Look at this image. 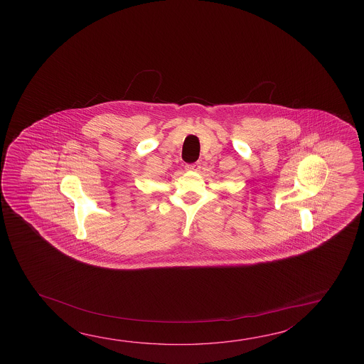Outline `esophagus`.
Listing matches in <instances>:
<instances>
[{
	"mask_svg": "<svg viewBox=\"0 0 364 364\" xmlns=\"http://www.w3.org/2000/svg\"><path fill=\"white\" fill-rule=\"evenodd\" d=\"M199 167H200V164H199V162H196V164H191V165H186V166H185V168H186L188 171H193V173H194V171H198V170H199Z\"/></svg>",
	"mask_w": 364,
	"mask_h": 364,
	"instance_id": "34e87169",
	"label": "esophagus"
}]
</instances>
